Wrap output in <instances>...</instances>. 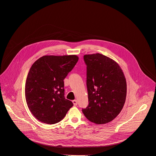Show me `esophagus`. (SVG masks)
<instances>
[{"mask_svg":"<svg viewBox=\"0 0 156 156\" xmlns=\"http://www.w3.org/2000/svg\"><path fill=\"white\" fill-rule=\"evenodd\" d=\"M73 105H75V106H76L77 105H78V101H77V100H73Z\"/></svg>","mask_w":156,"mask_h":156,"instance_id":"34e87169","label":"esophagus"}]
</instances>
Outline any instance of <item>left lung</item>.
I'll use <instances>...</instances> for the list:
<instances>
[{
	"label": "left lung",
	"instance_id": "left-lung-1",
	"mask_svg": "<svg viewBox=\"0 0 156 156\" xmlns=\"http://www.w3.org/2000/svg\"><path fill=\"white\" fill-rule=\"evenodd\" d=\"M88 106L82 109L91 122L103 124L114 119L125 103L127 84L119 65L100 53L85 55Z\"/></svg>",
	"mask_w": 156,
	"mask_h": 156
}]
</instances>
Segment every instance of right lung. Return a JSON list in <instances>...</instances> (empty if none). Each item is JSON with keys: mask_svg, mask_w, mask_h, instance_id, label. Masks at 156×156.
Listing matches in <instances>:
<instances>
[{"mask_svg": "<svg viewBox=\"0 0 156 156\" xmlns=\"http://www.w3.org/2000/svg\"><path fill=\"white\" fill-rule=\"evenodd\" d=\"M78 61L75 55H45L31 66L25 83V99L30 112L38 121L57 123L73 106L65 98L63 80Z\"/></svg>", "mask_w": 156, "mask_h": 156, "instance_id": "right-lung-1", "label": "right lung"}]
</instances>
